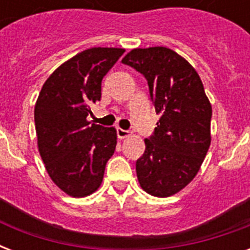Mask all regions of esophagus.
Instances as JSON below:
<instances>
[{
    "instance_id": "obj_1",
    "label": "esophagus",
    "mask_w": 250,
    "mask_h": 250,
    "mask_svg": "<svg viewBox=\"0 0 250 250\" xmlns=\"http://www.w3.org/2000/svg\"><path fill=\"white\" fill-rule=\"evenodd\" d=\"M117 135L119 139H125V137L131 136V132H129V131H125V129L117 128Z\"/></svg>"
}]
</instances>
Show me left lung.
Here are the masks:
<instances>
[{"label": "left lung", "instance_id": "obj_1", "mask_svg": "<svg viewBox=\"0 0 250 250\" xmlns=\"http://www.w3.org/2000/svg\"><path fill=\"white\" fill-rule=\"evenodd\" d=\"M122 62L148 80L161 115L136 161L137 179L146 193L168 197L188 186L204 162L211 141V105L197 71L171 49H132Z\"/></svg>", "mask_w": 250, "mask_h": 250}]
</instances>
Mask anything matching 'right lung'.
<instances>
[{
    "mask_svg": "<svg viewBox=\"0 0 250 250\" xmlns=\"http://www.w3.org/2000/svg\"><path fill=\"white\" fill-rule=\"evenodd\" d=\"M125 53L90 48L62 63L44 83L35 105L37 146L49 176L71 197L100 188L117 146V129L88 121L101 100V82Z\"/></svg>",
    "mask_w": 250,
    "mask_h": 250,
    "instance_id": "right-lung-1",
    "label": "right lung"
}]
</instances>
